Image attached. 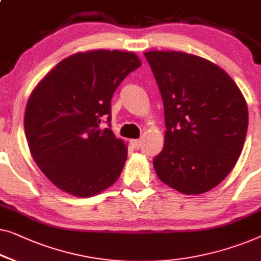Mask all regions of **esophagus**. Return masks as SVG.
Masks as SVG:
<instances>
[{
	"label": "esophagus",
	"instance_id": "34e87169",
	"mask_svg": "<svg viewBox=\"0 0 261 261\" xmlns=\"http://www.w3.org/2000/svg\"><path fill=\"white\" fill-rule=\"evenodd\" d=\"M130 145L133 146V148L138 149L140 148V146H141V141H140V140H130Z\"/></svg>",
	"mask_w": 261,
	"mask_h": 261
}]
</instances>
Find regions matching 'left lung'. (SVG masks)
<instances>
[{"label": "left lung", "mask_w": 261, "mask_h": 261, "mask_svg": "<svg viewBox=\"0 0 261 261\" xmlns=\"http://www.w3.org/2000/svg\"><path fill=\"white\" fill-rule=\"evenodd\" d=\"M165 109V145L153 165L162 182L201 194L229 174L248 126L236 82L208 60L182 51H146Z\"/></svg>", "instance_id": "left-lung-1"}]
</instances>
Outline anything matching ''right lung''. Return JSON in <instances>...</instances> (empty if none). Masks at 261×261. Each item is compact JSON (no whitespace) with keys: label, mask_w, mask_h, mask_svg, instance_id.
Listing matches in <instances>:
<instances>
[{"label":"right lung","mask_w":261,"mask_h":261,"mask_svg":"<svg viewBox=\"0 0 261 261\" xmlns=\"http://www.w3.org/2000/svg\"><path fill=\"white\" fill-rule=\"evenodd\" d=\"M140 66L133 51L76 53L59 62L30 94L24 113L30 153L61 191L89 198L119 179L127 145L101 122H111L113 94Z\"/></svg>","instance_id":"1"}]
</instances>
